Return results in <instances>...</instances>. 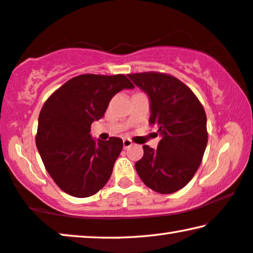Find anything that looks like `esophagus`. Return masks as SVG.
Listing matches in <instances>:
<instances>
[{"instance_id": "obj_1", "label": "esophagus", "mask_w": 253, "mask_h": 253, "mask_svg": "<svg viewBox=\"0 0 253 253\" xmlns=\"http://www.w3.org/2000/svg\"><path fill=\"white\" fill-rule=\"evenodd\" d=\"M123 144H124V148L127 149V148H129V146L133 145V142H131L129 138H124Z\"/></svg>"}]
</instances>
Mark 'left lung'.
<instances>
[{
  "instance_id": "obj_1",
  "label": "left lung",
  "mask_w": 253,
  "mask_h": 253,
  "mask_svg": "<svg viewBox=\"0 0 253 253\" xmlns=\"http://www.w3.org/2000/svg\"><path fill=\"white\" fill-rule=\"evenodd\" d=\"M150 100L151 125L161 136L158 148L143 145L135 164L138 176L151 190L170 194L197 172L208 143L207 116L198 97L175 77L160 73L128 75Z\"/></svg>"
}]
</instances>
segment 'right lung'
Listing matches in <instances>:
<instances>
[{
	"label": "right lung",
	"instance_id": "add662e5",
	"mask_svg": "<svg viewBox=\"0 0 253 253\" xmlns=\"http://www.w3.org/2000/svg\"><path fill=\"white\" fill-rule=\"evenodd\" d=\"M134 88L125 75L86 74L74 77L44 103L39 117L36 146L52 179L76 198L95 194L108 183L123 139H94L90 125L104 116L117 93Z\"/></svg>",
	"mask_w": 253,
	"mask_h": 253
}]
</instances>
